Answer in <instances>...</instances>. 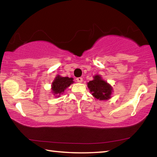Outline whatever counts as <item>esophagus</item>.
Returning <instances> with one entry per match:
<instances>
[{
  "instance_id": "1",
  "label": "esophagus",
  "mask_w": 157,
  "mask_h": 157,
  "mask_svg": "<svg viewBox=\"0 0 157 157\" xmlns=\"http://www.w3.org/2000/svg\"><path fill=\"white\" fill-rule=\"evenodd\" d=\"M76 80L78 82L81 83V82H82V81H83V79H82V78H76Z\"/></svg>"
}]
</instances>
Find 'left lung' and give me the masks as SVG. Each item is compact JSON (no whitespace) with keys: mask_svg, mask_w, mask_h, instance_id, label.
I'll list each match as a JSON object with an SVG mask.
<instances>
[{"mask_svg":"<svg viewBox=\"0 0 157 157\" xmlns=\"http://www.w3.org/2000/svg\"><path fill=\"white\" fill-rule=\"evenodd\" d=\"M94 80L88 82V88L92 95L99 100H106L111 98L112 87L107 82L103 80L100 75L94 77Z\"/></svg>","mask_w":157,"mask_h":157,"instance_id":"1","label":"left lung"}]
</instances>
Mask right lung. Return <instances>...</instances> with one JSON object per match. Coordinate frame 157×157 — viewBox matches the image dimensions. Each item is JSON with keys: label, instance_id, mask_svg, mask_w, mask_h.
Masks as SVG:
<instances>
[{"label": "right lung", "instance_id": "obj_1", "mask_svg": "<svg viewBox=\"0 0 157 157\" xmlns=\"http://www.w3.org/2000/svg\"><path fill=\"white\" fill-rule=\"evenodd\" d=\"M73 78L68 77H61L57 75L52 84V92L55 96H59L61 94H63L71 84L73 83Z\"/></svg>", "mask_w": 157, "mask_h": 157}]
</instances>
